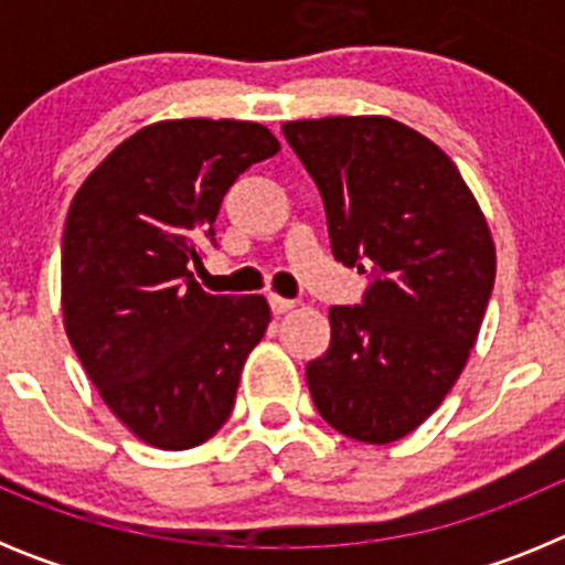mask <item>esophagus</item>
<instances>
[{
	"label": "esophagus",
	"instance_id": "esophagus-1",
	"mask_svg": "<svg viewBox=\"0 0 565 565\" xmlns=\"http://www.w3.org/2000/svg\"><path fill=\"white\" fill-rule=\"evenodd\" d=\"M268 306H271L274 313H288L294 306H297V302H294V299H286V297H277V294H271V297H268Z\"/></svg>",
	"mask_w": 565,
	"mask_h": 565
}]
</instances>
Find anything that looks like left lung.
Instances as JSON below:
<instances>
[{"label":"left lung","instance_id":"1","mask_svg":"<svg viewBox=\"0 0 565 565\" xmlns=\"http://www.w3.org/2000/svg\"><path fill=\"white\" fill-rule=\"evenodd\" d=\"M317 183L333 257L371 271L362 306H333L308 362L319 416L353 441L391 444L436 411L481 331L495 243L456 163L384 115L286 121Z\"/></svg>","mask_w":565,"mask_h":565}]
</instances>
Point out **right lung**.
I'll use <instances>...</instances> for the list:
<instances>
[{"label": "right lung", "instance_id": "obj_1", "mask_svg": "<svg viewBox=\"0 0 565 565\" xmlns=\"http://www.w3.org/2000/svg\"><path fill=\"white\" fill-rule=\"evenodd\" d=\"M277 152L263 124L158 121L118 143L70 203L64 331L113 416L149 447L192 450L232 416L271 308L259 294H206L192 266L228 186Z\"/></svg>", "mask_w": 565, "mask_h": 565}]
</instances>
